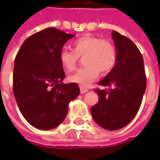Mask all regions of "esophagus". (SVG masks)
Returning <instances> with one entry per match:
<instances>
[{"instance_id":"obj_1","label":"esophagus","mask_w":160,"mask_h":160,"mask_svg":"<svg viewBox=\"0 0 160 160\" xmlns=\"http://www.w3.org/2000/svg\"><path fill=\"white\" fill-rule=\"evenodd\" d=\"M89 90L86 89V88H84V87H83V86H81L80 87V92L82 93V94H83V93H85V92H87Z\"/></svg>"}]
</instances>
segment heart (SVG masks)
Here are the masks:
<instances>
[{"label":"heart","instance_id":"1","mask_svg":"<svg viewBox=\"0 0 160 160\" xmlns=\"http://www.w3.org/2000/svg\"><path fill=\"white\" fill-rule=\"evenodd\" d=\"M73 51L63 50L59 53V62L67 72L77 68L79 57H83L84 68L69 77L72 83L88 86L98 78L100 72L106 75L112 70L117 61V49L111 41L86 34L75 40Z\"/></svg>","mask_w":160,"mask_h":160}]
</instances>
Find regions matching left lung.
I'll return each mask as SVG.
<instances>
[{
	"instance_id": "8db88e82",
	"label": "left lung",
	"mask_w": 160,
	"mask_h": 160,
	"mask_svg": "<svg viewBox=\"0 0 160 160\" xmlns=\"http://www.w3.org/2000/svg\"><path fill=\"white\" fill-rule=\"evenodd\" d=\"M117 61L112 70L99 82L105 89H95L99 102L91 108L92 118L102 128L118 130L138 112L146 90L143 58L137 46L126 36L112 31Z\"/></svg>"
}]
</instances>
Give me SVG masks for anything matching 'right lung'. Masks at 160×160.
<instances>
[{
	"label": "right lung",
	"instance_id": "1",
	"mask_svg": "<svg viewBox=\"0 0 160 160\" xmlns=\"http://www.w3.org/2000/svg\"><path fill=\"white\" fill-rule=\"evenodd\" d=\"M75 34L49 28L23 42L14 62L13 93L19 110L37 129L50 130L63 121L68 104L80 93L77 83H63L59 62L64 44Z\"/></svg>",
	"mask_w": 160,
	"mask_h": 160
}]
</instances>
